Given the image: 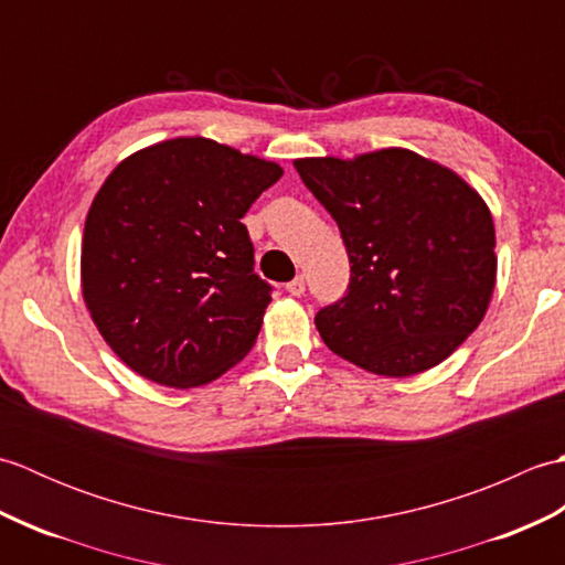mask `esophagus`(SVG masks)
<instances>
[{"label":"esophagus","mask_w":565,"mask_h":565,"mask_svg":"<svg viewBox=\"0 0 565 565\" xmlns=\"http://www.w3.org/2000/svg\"><path fill=\"white\" fill-rule=\"evenodd\" d=\"M286 291H289L291 296H303L306 294V279H303V276L298 274L294 281L286 284Z\"/></svg>","instance_id":"1"}]
</instances>
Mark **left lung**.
<instances>
[{"label": "left lung", "mask_w": 565, "mask_h": 565, "mask_svg": "<svg viewBox=\"0 0 565 565\" xmlns=\"http://www.w3.org/2000/svg\"><path fill=\"white\" fill-rule=\"evenodd\" d=\"M338 223L352 264L347 294L318 310L334 354L379 376L444 362L488 310L495 227L459 174L403 148L294 162Z\"/></svg>", "instance_id": "left-lung-1"}]
</instances>
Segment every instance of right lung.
<instances>
[{
	"mask_svg": "<svg viewBox=\"0 0 565 565\" xmlns=\"http://www.w3.org/2000/svg\"><path fill=\"white\" fill-rule=\"evenodd\" d=\"M281 174L215 140L174 138L106 177L84 223L82 296L136 374L194 388L252 350L271 286L239 218Z\"/></svg>",
	"mask_w": 565,
	"mask_h": 565,
	"instance_id": "add662e5",
	"label": "right lung"
}]
</instances>
